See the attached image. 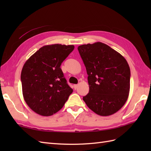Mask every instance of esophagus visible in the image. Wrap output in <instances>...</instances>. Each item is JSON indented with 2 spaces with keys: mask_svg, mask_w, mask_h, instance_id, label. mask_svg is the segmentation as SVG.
Instances as JSON below:
<instances>
[{
  "mask_svg": "<svg viewBox=\"0 0 151 151\" xmlns=\"http://www.w3.org/2000/svg\"><path fill=\"white\" fill-rule=\"evenodd\" d=\"M73 87H74V89H76V88H78V85H77V84H75V85L73 86Z\"/></svg>",
  "mask_w": 151,
  "mask_h": 151,
  "instance_id": "1",
  "label": "esophagus"
}]
</instances>
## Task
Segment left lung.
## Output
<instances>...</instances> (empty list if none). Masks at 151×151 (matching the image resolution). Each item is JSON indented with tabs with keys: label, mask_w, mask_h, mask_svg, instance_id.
<instances>
[{
	"label": "left lung",
	"mask_w": 151,
	"mask_h": 151,
	"mask_svg": "<svg viewBox=\"0 0 151 151\" xmlns=\"http://www.w3.org/2000/svg\"><path fill=\"white\" fill-rule=\"evenodd\" d=\"M78 50L88 75L89 91L83 100L97 115L116 113L130 91V70L126 59L101 42L82 45Z\"/></svg>",
	"instance_id": "obj_1"
}]
</instances>
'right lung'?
<instances>
[{
  "label": "right lung",
  "instance_id": "right-lung-1",
  "mask_svg": "<svg viewBox=\"0 0 151 151\" xmlns=\"http://www.w3.org/2000/svg\"><path fill=\"white\" fill-rule=\"evenodd\" d=\"M74 45H45L24 63L21 80L25 102L36 114L50 116L60 110L73 90L60 68Z\"/></svg>",
  "mask_w": 151,
  "mask_h": 151
}]
</instances>
